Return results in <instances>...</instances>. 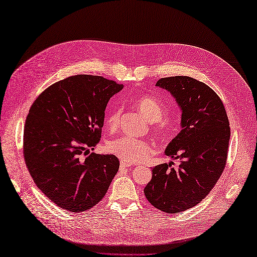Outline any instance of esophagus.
I'll return each instance as SVG.
<instances>
[{
  "label": "esophagus",
  "instance_id": "obj_1",
  "mask_svg": "<svg viewBox=\"0 0 257 257\" xmlns=\"http://www.w3.org/2000/svg\"><path fill=\"white\" fill-rule=\"evenodd\" d=\"M131 166H132L131 163H127L125 161H121L120 162V168H128Z\"/></svg>",
  "mask_w": 257,
  "mask_h": 257
}]
</instances>
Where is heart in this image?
I'll return each mask as SVG.
<instances>
[{
	"instance_id": "1",
	"label": "heart",
	"mask_w": 257,
	"mask_h": 257,
	"mask_svg": "<svg viewBox=\"0 0 257 257\" xmlns=\"http://www.w3.org/2000/svg\"><path fill=\"white\" fill-rule=\"evenodd\" d=\"M135 104L138 109L146 116L147 120L154 124L155 131L160 135L168 136L169 134H172L175 124L168 119L160 120L166 113V105L161 99L153 96L144 95L137 97L135 99ZM120 114V106H114L108 111L105 118L108 128L113 131L118 127ZM108 149L119 159L127 163H141L153 153V147L150 143L130 136L114 139L108 145Z\"/></svg>"
}]
</instances>
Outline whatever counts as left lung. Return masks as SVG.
<instances>
[{
  "label": "left lung",
  "instance_id": "obj_1",
  "mask_svg": "<svg viewBox=\"0 0 257 257\" xmlns=\"http://www.w3.org/2000/svg\"><path fill=\"white\" fill-rule=\"evenodd\" d=\"M157 87L170 92L181 109V131L165 150L179 160L152 168L144 192L161 211L177 213L199 204L213 189L226 165L229 122L221 98L189 76L161 78Z\"/></svg>",
  "mask_w": 257,
  "mask_h": 257
}]
</instances>
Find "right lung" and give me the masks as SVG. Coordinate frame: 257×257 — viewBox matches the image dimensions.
I'll return each instance as SVG.
<instances>
[{
  "mask_svg": "<svg viewBox=\"0 0 257 257\" xmlns=\"http://www.w3.org/2000/svg\"><path fill=\"white\" fill-rule=\"evenodd\" d=\"M120 90L102 76L76 75L51 84L31 106L23 157L37 188L60 208L94 207L118 173L115 155L87 153L98 144L108 100Z\"/></svg>",
  "mask_w": 257,
  "mask_h": 257,
  "instance_id": "add662e5",
  "label": "right lung"
}]
</instances>
